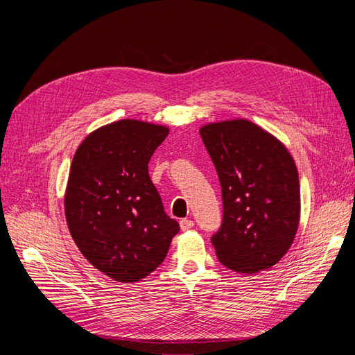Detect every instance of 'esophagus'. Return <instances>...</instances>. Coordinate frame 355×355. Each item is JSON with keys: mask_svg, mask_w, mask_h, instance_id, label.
<instances>
[{"mask_svg": "<svg viewBox=\"0 0 355 355\" xmlns=\"http://www.w3.org/2000/svg\"><path fill=\"white\" fill-rule=\"evenodd\" d=\"M179 223H180V230L182 231H188V230H191L192 227H194V220H191V219H182Z\"/></svg>", "mask_w": 355, "mask_h": 355, "instance_id": "obj_1", "label": "esophagus"}]
</instances>
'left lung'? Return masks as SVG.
Listing matches in <instances>:
<instances>
[{
  "label": "left lung",
  "mask_w": 355,
  "mask_h": 355,
  "mask_svg": "<svg viewBox=\"0 0 355 355\" xmlns=\"http://www.w3.org/2000/svg\"><path fill=\"white\" fill-rule=\"evenodd\" d=\"M200 135L222 188V223L211 235L219 262L243 274L268 270L297 231L300 191L292 155L247 120L207 124Z\"/></svg>",
  "instance_id": "obj_1"
}]
</instances>
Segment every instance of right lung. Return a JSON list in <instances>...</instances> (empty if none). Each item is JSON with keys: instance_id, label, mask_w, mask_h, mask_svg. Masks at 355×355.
<instances>
[{"instance_id": "right-lung-1", "label": "right lung", "mask_w": 355, "mask_h": 355, "mask_svg": "<svg viewBox=\"0 0 355 355\" xmlns=\"http://www.w3.org/2000/svg\"><path fill=\"white\" fill-rule=\"evenodd\" d=\"M167 135L163 125L120 120L90 133L73 155L68 228L85 259L115 282H139L157 270L180 230L148 173Z\"/></svg>"}]
</instances>
